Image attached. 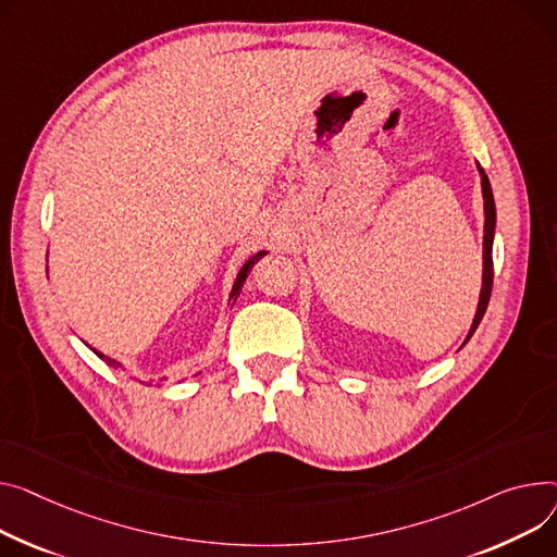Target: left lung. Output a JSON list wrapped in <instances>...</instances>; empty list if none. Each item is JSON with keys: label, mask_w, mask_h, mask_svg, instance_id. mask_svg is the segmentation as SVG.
Wrapping results in <instances>:
<instances>
[{"label": "left lung", "mask_w": 557, "mask_h": 557, "mask_svg": "<svg viewBox=\"0 0 557 557\" xmlns=\"http://www.w3.org/2000/svg\"><path fill=\"white\" fill-rule=\"evenodd\" d=\"M476 170H479V176H481V195H484V214H486V221H484V275H481L479 305H476V313H474L472 326H470L468 336H466V343L470 341L474 329L479 326L481 318H484L488 300H491V290H493V237H495V219H497V214H495V199H493L491 181H488L484 168L476 165Z\"/></svg>", "instance_id": "obj_1"}]
</instances>
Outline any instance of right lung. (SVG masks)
Masks as SVG:
<instances>
[{"mask_svg": "<svg viewBox=\"0 0 557 557\" xmlns=\"http://www.w3.org/2000/svg\"><path fill=\"white\" fill-rule=\"evenodd\" d=\"M267 255V250H259V252H255L248 262L239 269V273H237V280H235V284H233V290H231V300H233V305H235V300L239 298V293H242V286H244V282H246V277H248V273H250V269L259 262V259H262ZM94 349V347H91ZM94 354L98 356V358H102L107 364H111V367H121V362H116V360H111V358H107V356H102L100 351H96L94 349Z\"/></svg>", "mask_w": 557, "mask_h": 557, "instance_id": "1", "label": "right lung"}]
</instances>
